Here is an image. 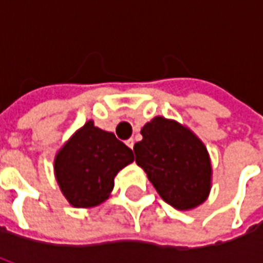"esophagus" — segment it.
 Instances as JSON below:
<instances>
[{
    "mask_svg": "<svg viewBox=\"0 0 263 263\" xmlns=\"http://www.w3.org/2000/svg\"><path fill=\"white\" fill-rule=\"evenodd\" d=\"M134 143H135V141H134L132 138H129V139L126 141V145H128V146H129L131 149H134Z\"/></svg>",
    "mask_w": 263,
    "mask_h": 263,
    "instance_id": "1",
    "label": "esophagus"
}]
</instances>
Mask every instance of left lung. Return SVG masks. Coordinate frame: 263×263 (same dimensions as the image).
<instances>
[{
  "instance_id": "left-lung-1",
  "label": "left lung",
  "mask_w": 263,
  "mask_h": 263,
  "mask_svg": "<svg viewBox=\"0 0 263 263\" xmlns=\"http://www.w3.org/2000/svg\"><path fill=\"white\" fill-rule=\"evenodd\" d=\"M135 162L166 203L182 211L193 210L209 197L213 166L203 141L175 120L155 117L141 129Z\"/></svg>"
}]
</instances>
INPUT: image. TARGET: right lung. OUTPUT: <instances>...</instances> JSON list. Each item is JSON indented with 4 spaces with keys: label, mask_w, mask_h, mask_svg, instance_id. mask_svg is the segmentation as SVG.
<instances>
[{
    "label": "right lung",
    "mask_w": 263,
    "mask_h": 263,
    "mask_svg": "<svg viewBox=\"0 0 263 263\" xmlns=\"http://www.w3.org/2000/svg\"><path fill=\"white\" fill-rule=\"evenodd\" d=\"M132 162L131 149L90 120L58 151L54 177L70 205L91 209L109 197L115 176Z\"/></svg>",
    "instance_id": "obj_1"
}]
</instances>
